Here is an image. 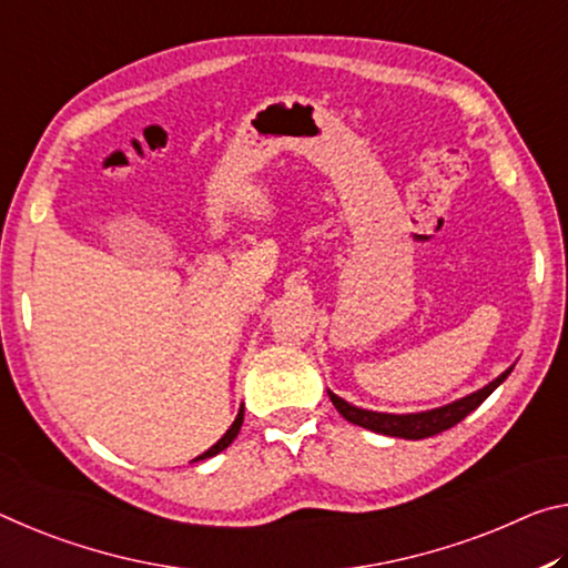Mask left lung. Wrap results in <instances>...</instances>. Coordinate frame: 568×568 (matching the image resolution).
<instances>
[{
	"mask_svg": "<svg viewBox=\"0 0 568 568\" xmlns=\"http://www.w3.org/2000/svg\"><path fill=\"white\" fill-rule=\"evenodd\" d=\"M508 367L504 375H498L494 383H488L486 387L476 389V393H470L466 397L455 399L450 405H443V407H435V410H425V413H410V415H393V413H375V410H362V407L349 405L347 399L337 397L334 393H329L332 405L337 407L339 415L345 417V420L355 423L359 427H367L372 433H379V435H389V438H405V440H423V438H430V435H438L443 430H448V427L458 425L463 417L470 415L476 407L486 399L494 389L504 383V379L510 375Z\"/></svg>",
	"mask_w": 568,
	"mask_h": 568,
	"instance_id": "1",
	"label": "left lung"
}]
</instances>
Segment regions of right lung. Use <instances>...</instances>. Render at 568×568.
Wrapping results in <instances>:
<instances>
[{
	"instance_id": "add662e5",
	"label": "right lung",
	"mask_w": 568,
	"mask_h": 568,
	"mask_svg": "<svg viewBox=\"0 0 568 568\" xmlns=\"http://www.w3.org/2000/svg\"><path fill=\"white\" fill-rule=\"evenodd\" d=\"M241 423H244V407H241V410H239V415H236V420H234V423H231V427H229V430H226V433H223V438H221V440H219L216 445H211V448H209L206 453H201L196 460H206V458H213V455H216V453H221V450H226V448H229V445L236 440V435H239V430H241Z\"/></svg>"
}]
</instances>
